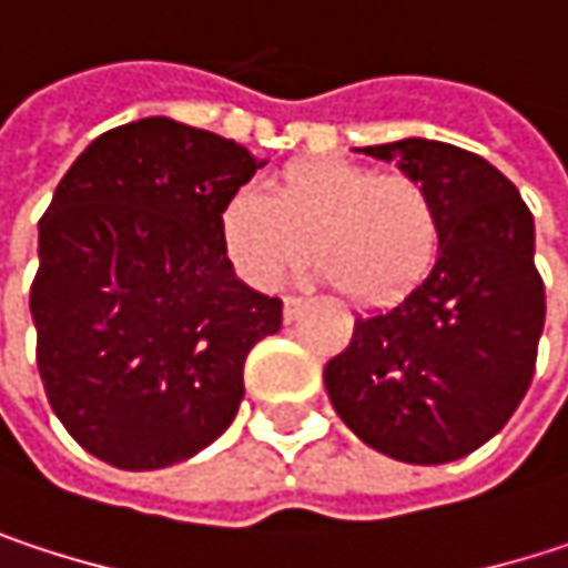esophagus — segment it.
<instances>
[{"label": "esophagus", "mask_w": 568, "mask_h": 568, "mask_svg": "<svg viewBox=\"0 0 568 568\" xmlns=\"http://www.w3.org/2000/svg\"><path fill=\"white\" fill-rule=\"evenodd\" d=\"M302 308H305V298H298V295H285L283 318L285 322H295V318L302 315Z\"/></svg>", "instance_id": "obj_1"}]
</instances>
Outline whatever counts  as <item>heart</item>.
Instances as JSON below:
<instances>
[{"label":"heart","instance_id":"obj_1","mask_svg":"<svg viewBox=\"0 0 568 568\" xmlns=\"http://www.w3.org/2000/svg\"><path fill=\"white\" fill-rule=\"evenodd\" d=\"M216 230L223 256L250 285H280L312 250L318 273L355 302L400 298L440 250L437 203L417 176L338 158L295 161L270 176L266 193L236 190Z\"/></svg>","mask_w":568,"mask_h":568}]
</instances>
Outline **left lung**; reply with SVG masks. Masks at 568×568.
<instances>
[{"label":"left lung","instance_id":"left-lung-1","mask_svg":"<svg viewBox=\"0 0 568 568\" xmlns=\"http://www.w3.org/2000/svg\"><path fill=\"white\" fill-rule=\"evenodd\" d=\"M417 176L440 216L430 273L358 315L325 365L338 417L404 464H447L487 444L523 400L546 322L532 213L490 161L424 138L365 148Z\"/></svg>","mask_w":568,"mask_h":568}]
</instances>
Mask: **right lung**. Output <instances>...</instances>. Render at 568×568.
Masks as SVG:
<instances>
[{"mask_svg": "<svg viewBox=\"0 0 568 568\" xmlns=\"http://www.w3.org/2000/svg\"><path fill=\"white\" fill-rule=\"evenodd\" d=\"M243 144L171 118L94 138L39 220L29 308L64 430L121 470H161L236 417L250 348L283 302L236 280L223 203L260 171Z\"/></svg>", "mask_w": 568, "mask_h": 568, "instance_id": "1", "label": "right lung"}]
</instances>
